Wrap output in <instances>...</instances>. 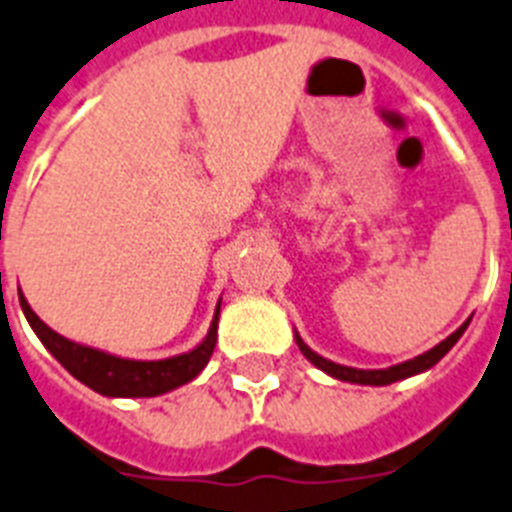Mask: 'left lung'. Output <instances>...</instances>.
<instances>
[{"mask_svg": "<svg viewBox=\"0 0 512 512\" xmlns=\"http://www.w3.org/2000/svg\"><path fill=\"white\" fill-rule=\"evenodd\" d=\"M466 327H468V322H463L458 329H455L453 335L445 337V340L439 342V345H434L432 350H426V353L411 358V361H403V363H395V366H387V369H353V366H342V363L329 361V358L319 356L316 350L308 348L298 332H295V342H298V348H301L303 356L314 363L316 369H322L324 374H329V377H335V379H340V382H350V384H369V387H384V384L400 382V379L416 377V374H424V371L432 369L434 363L442 361V358L450 353V348H453L455 342L463 337Z\"/></svg>", "mask_w": 512, "mask_h": 512, "instance_id": "1", "label": "left lung"}]
</instances>
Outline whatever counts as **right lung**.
<instances>
[{
	"mask_svg": "<svg viewBox=\"0 0 512 512\" xmlns=\"http://www.w3.org/2000/svg\"><path fill=\"white\" fill-rule=\"evenodd\" d=\"M20 295V308H23L25 319L36 332V337L44 342V348L73 374L78 382L91 387L99 395L107 398H156L164 392L177 390L188 384L190 379H196L204 366L209 363L214 345H217V322H219V301L214 319L209 324V332L196 348L188 353L172 358H159V361H135V358H122L107 353V350L91 348L83 342L67 340L52 327H46L36 316L25 295Z\"/></svg>",
	"mask_w": 512,
	"mask_h": 512,
	"instance_id": "obj_1",
	"label": "right lung"
}]
</instances>
